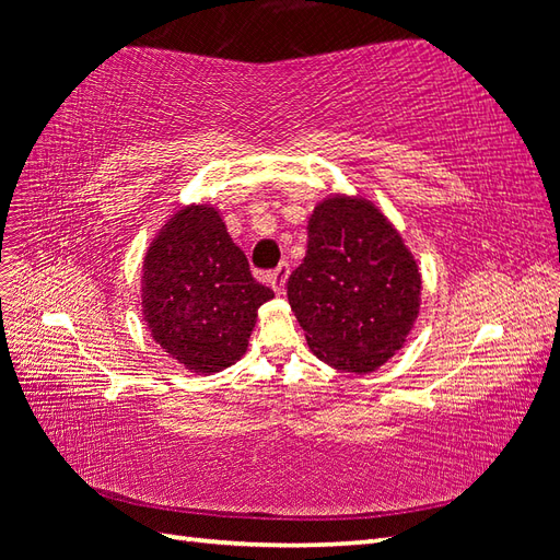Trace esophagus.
Listing matches in <instances>:
<instances>
[{
	"mask_svg": "<svg viewBox=\"0 0 560 560\" xmlns=\"http://www.w3.org/2000/svg\"><path fill=\"white\" fill-rule=\"evenodd\" d=\"M287 278H290V264H287V261H280V266L273 270V273L266 276V280L270 282V287H273L278 294H282Z\"/></svg>",
	"mask_w": 560,
	"mask_h": 560,
	"instance_id": "1",
	"label": "esophagus"
}]
</instances>
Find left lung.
<instances>
[{
  "label": "left lung",
  "mask_w": 560,
  "mask_h": 560,
  "mask_svg": "<svg viewBox=\"0 0 560 560\" xmlns=\"http://www.w3.org/2000/svg\"><path fill=\"white\" fill-rule=\"evenodd\" d=\"M287 299L322 362L369 374L393 358L420 306V273L393 224L362 198H329L308 224Z\"/></svg>",
  "instance_id": "1"
}]
</instances>
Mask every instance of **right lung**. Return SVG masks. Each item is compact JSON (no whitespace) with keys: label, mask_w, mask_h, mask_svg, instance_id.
<instances>
[{"label":"right lung","mask_w":560,"mask_h":560,"mask_svg":"<svg viewBox=\"0 0 560 560\" xmlns=\"http://www.w3.org/2000/svg\"><path fill=\"white\" fill-rule=\"evenodd\" d=\"M273 296L249 273L214 208L179 210L144 257L142 313L154 341L196 374L243 358L257 308Z\"/></svg>","instance_id":"right-lung-1"}]
</instances>
